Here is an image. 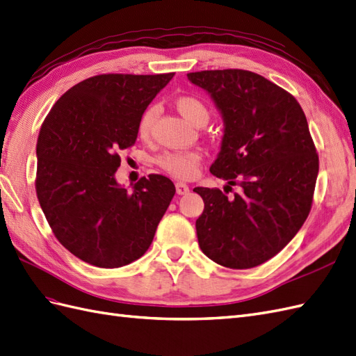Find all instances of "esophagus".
I'll list each match as a JSON object with an SVG mask.
<instances>
[{
    "instance_id": "obj_1",
    "label": "esophagus",
    "mask_w": 356,
    "mask_h": 356,
    "mask_svg": "<svg viewBox=\"0 0 356 356\" xmlns=\"http://www.w3.org/2000/svg\"><path fill=\"white\" fill-rule=\"evenodd\" d=\"M176 193H177V195H186L189 193V186L186 184H184V181H177Z\"/></svg>"
}]
</instances>
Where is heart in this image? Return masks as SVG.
I'll return each instance as SVG.
<instances>
[{"instance_id":"1","label":"heart","mask_w":356,"mask_h":356,"mask_svg":"<svg viewBox=\"0 0 356 356\" xmlns=\"http://www.w3.org/2000/svg\"><path fill=\"white\" fill-rule=\"evenodd\" d=\"M177 111L184 115L189 123L200 126L207 123L209 120V111L206 105L193 96H181L176 100ZM156 111L154 108H149L145 111L138 123V135L141 138H147L152 124L154 120ZM202 161V153L198 150H184V152H165L158 158V163L162 170L170 172L171 176L179 179H189L193 177Z\"/></svg>"}]
</instances>
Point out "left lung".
<instances>
[{
    "mask_svg": "<svg viewBox=\"0 0 356 356\" xmlns=\"http://www.w3.org/2000/svg\"><path fill=\"white\" fill-rule=\"evenodd\" d=\"M211 96L224 122L213 176L241 186L194 188L204 211L195 221L198 245L218 265L250 269L295 238L312 209L318 156L298 100L269 79L241 69L188 74Z\"/></svg>",
    "mask_w": 356,
    "mask_h": 356,
    "instance_id": "8db88e82",
    "label": "left lung"
}]
</instances>
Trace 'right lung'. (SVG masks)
Listing matches in <instances>:
<instances>
[{
  "instance_id": "right-lung-1",
  "label": "right lung",
  "mask_w": 356,
  "mask_h": 356,
  "mask_svg": "<svg viewBox=\"0 0 356 356\" xmlns=\"http://www.w3.org/2000/svg\"><path fill=\"white\" fill-rule=\"evenodd\" d=\"M175 74H108L67 90L40 127L35 193L58 242L97 268H120L149 250L175 197L172 181L115 180L118 153L138 136L145 108Z\"/></svg>"
}]
</instances>
